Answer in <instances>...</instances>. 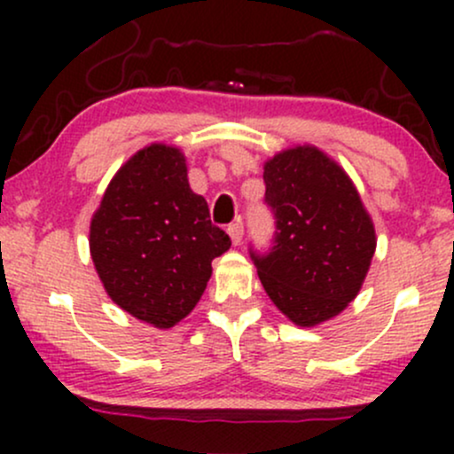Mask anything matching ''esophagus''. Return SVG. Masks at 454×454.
<instances>
[{"label": "esophagus", "mask_w": 454, "mask_h": 454, "mask_svg": "<svg viewBox=\"0 0 454 454\" xmlns=\"http://www.w3.org/2000/svg\"><path fill=\"white\" fill-rule=\"evenodd\" d=\"M226 232L231 234V241H232L234 245H239V243H241V239H243V223H241V222L231 223V226L226 228Z\"/></svg>", "instance_id": "obj_1"}]
</instances>
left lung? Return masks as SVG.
I'll return each instance as SVG.
<instances>
[{"mask_svg": "<svg viewBox=\"0 0 454 454\" xmlns=\"http://www.w3.org/2000/svg\"><path fill=\"white\" fill-rule=\"evenodd\" d=\"M275 245L252 252L262 288L296 326L340 316L356 299L376 254V228L346 170L314 145L264 161Z\"/></svg>", "mask_w": 454, "mask_h": 454, "instance_id": "1", "label": "left lung"}]
</instances>
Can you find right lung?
<instances>
[{"label":"right lung","mask_w":454,"mask_h":454,"mask_svg":"<svg viewBox=\"0 0 454 454\" xmlns=\"http://www.w3.org/2000/svg\"><path fill=\"white\" fill-rule=\"evenodd\" d=\"M231 237L213 226L192 192L179 147L153 143L129 158L104 192L90 223V252L113 303L140 322L170 328L194 309L213 258Z\"/></svg>","instance_id":"obj_1"}]
</instances>
